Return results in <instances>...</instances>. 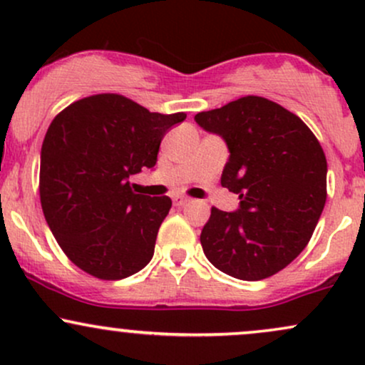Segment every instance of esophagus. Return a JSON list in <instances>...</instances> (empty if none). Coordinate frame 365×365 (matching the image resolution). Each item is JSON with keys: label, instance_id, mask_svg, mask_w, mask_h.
Wrapping results in <instances>:
<instances>
[{"label": "esophagus", "instance_id": "esophagus-1", "mask_svg": "<svg viewBox=\"0 0 365 365\" xmlns=\"http://www.w3.org/2000/svg\"><path fill=\"white\" fill-rule=\"evenodd\" d=\"M187 202H190V199H188V197H183V195H177V197H173V204L175 206H185Z\"/></svg>", "mask_w": 365, "mask_h": 365}]
</instances>
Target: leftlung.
Listing matches in <instances>:
<instances>
[{
	"mask_svg": "<svg viewBox=\"0 0 365 365\" xmlns=\"http://www.w3.org/2000/svg\"><path fill=\"white\" fill-rule=\"evenodd\" d=\"M195 121L220 133L230 149L221 185L240 209L212 207L200 233L212 266L259 282L287 267L311 240L326 204L324 150L312 130L278 103L245 96Z\"/></svg>",
	"mask_w": 365,
	"mask_h": 365,
	"instance_id": "8db88e82",
	"label": "left lung"
}]
</instances>
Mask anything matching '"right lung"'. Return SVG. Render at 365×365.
I'll return each mask as SVG.
<instances>
[{
  "label": "right lung",
  "instance_id": "add662e5",
  "mask_svg": "<svg viewBox=\"0 0 365 365\" xmlns=\"http://www.w3.org/2000/svg\"><path fill=\"white\" fill-rule=\"evenodd\" d=\"M185 118L111 92L54 116L41 149V206L58 245L87 274L115 282L153 259L171 199L135 194L128 177L156 165L165 133Z\"/></svg>",
  "mask_w": 365,
  "mask_h": 365
}]
</instances>
